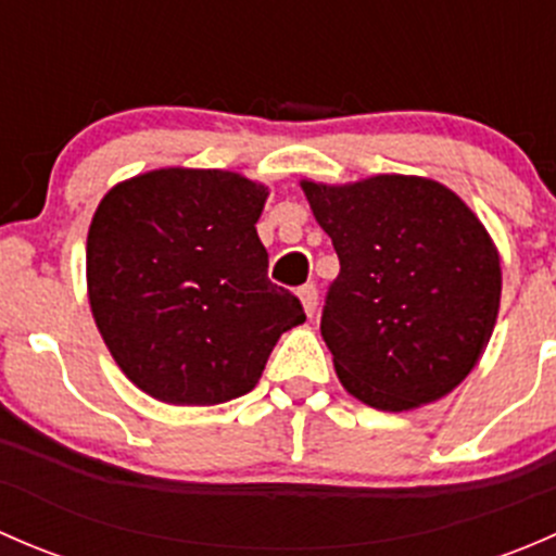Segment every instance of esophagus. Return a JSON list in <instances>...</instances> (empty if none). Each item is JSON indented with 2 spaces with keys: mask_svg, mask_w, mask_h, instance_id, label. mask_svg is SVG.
<instances>
[{
  "mask_svg": "<svg viewBox=\"0 0 556 556\" xmlns=\"http://www.w3.org/2000/svg\"><path fill=\"white\" fill-rule=\"evenodd\" d=\"M299 299L301 304H304V312L312 317L314 309H317V288H314V285H304V288L299 290Z\"/></svg>",
  "mask_w": 556,
  "mask_h": 556,
  "instance_id": "esophagus-1",
  "label": "esophagus"
}]
</instances>
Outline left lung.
I'll return each instance as SVG.
<instances>
[{
	"label": "left lung",
	"mask_w": 556,
	"mask_h": 556,
	"mask_svg": "<svg viewBox=\"0 0 556 556\" xmlns=\"http://www.w3.org/2000/svg\"><path fill=\"white\" fill-rule=\"evenodd\" d=\"M301 188L341 263L319 330L346 392L379 412L450 395L501 309V255L479 217L408 174Z\"/></svg>",
	"instance_id": "8db88e82"
}]
</instances>
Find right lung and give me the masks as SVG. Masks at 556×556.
Wrapping results in <instances>:
<instances>
[{
    "label": "right lung",
    "instance_id": "obj_1",
    "mask_svg": "<svg viewBox=\"0 0 556 556\" xmlns=\"http://www.w3.org/2000/svg\"><path fill=\"white\" fill-rule=\"evenodd\" d=\"M268 188L220 169H155L117 182L88 228V301L121 371L155 401L215 406L261 379L306 319L268 279L255 223Z\"/></svg>",
    "mask_w": 556,
    "mask_h": 556
}]
</instances>
